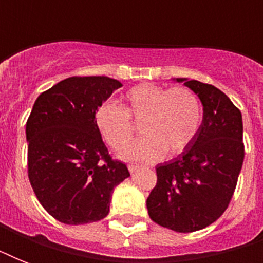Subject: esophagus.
Returning <instances> with one entry per match:
<instances>
[{"mask_svg":"<svg viewBox=\"0 0 263 263\" xmlns=\"http://www.w3.org/2000/svg\"><path fill=\"white\" fill-rule=\"evenodd\" d=\"M138 169H139V166H138V165H128V171H129L131 173L136 172Z\"/></svg>","mask_w":263,"mask_h":263,"instance_id":"obj_1","label":"esophagus"}]
</instances>
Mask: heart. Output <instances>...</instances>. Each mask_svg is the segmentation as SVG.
Wrapping results in <instances>:
<instances>
[{
  "mask_svg": "<svg viewBox=\"0 0 263 263\" xmlns=\"http://www.w3.org/2000/svg\"><path fill=\"white\" fill-rule=\"evenodd\" d=\"M142 121L144 138L128 146L121 158L152 162L168 154H179L191 144L202 119L199 99L190 88H165L143 83L125 92L123 107L101 103L94 113L95 127L113 150H121L134 135V125Z\"/></svg>",
  "mask_w": 263,
  "mask_h": 263,
  "instance_id": "obj_1",
  "label": "heart"
}]
</instances>
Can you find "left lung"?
<instances>
[{"instance_id":"8db88e82","label":"left lung","mask_w":263,"mask_h":263,"mask_svg":"<svg viewBox=\"0 0 263 263\" xmlns=\"http://www.w3.org/2000/svg\"><path fill=\"white\" fill-rule=\"evenodd\" d=\"M203 105V119L191 144L173 160L157 165L148 195V216L176 232L213 224L227 210L245 160L243 120L232 101L212 84L177 78Z\"/></svg>"}]
</instances>
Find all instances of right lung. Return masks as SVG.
<instances>
[{"mask_svg":"<svg viewBox=\"0 0 263 263\" xmlns=\"http://www.w3.org/2000/svg\"><path fill=\"white\" fill-rule=\"evenodd\" d=\"M121 86L106 76H73L35 101L26 125L28 179L60 222L105 218L113 190L129 176L125 164L111 160L94 123L95 109Z\"/></svg>","mask_w":263,"mask_h":263,"instance_id":"right-lung-1","label":"right lung"}]
</instances>
